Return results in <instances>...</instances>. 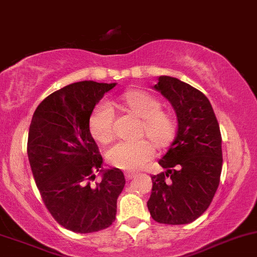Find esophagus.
Here are the masks:
<instances>
[{
  "mask_svg": "<svg viewBox=\"0 0 257 257\" xmlns=\"http://www.w3.org/2000/svg\"><path fill=\"white\" fill-rule=\"evenodd\" d=\"M124 176H125L126 180H131L137 177V173H135V172H125V173H124Z\"/></svg>",
  "mask_w": 257,
  "mask_h": 257,
  "instance_id": "obj_1",
  "label": "esophagus"
}]
</instances>
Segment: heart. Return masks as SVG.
Returning <instances> with one entry per match:
<instances>
[{
  "label": "heart",
  "instance_id": "1",
  "mask_svg": "<svg viewBox=\"0 0 257 257\" xmlns=\"http://www.w3.org/2000/svg\"><path fill=\"white\" fill-rule=\"evenodd\" d=\"M119 102L125 111L142 118L140 132L148 135L157 148L166 149L171 145L178 125L173 114L161 109L159 98L143 90H128L120 95ZM89 129L94 139L101 144H108L114 139V112L109 103L102 101L94 107L89 118ZM151 141L140 139L115 144L107 154V159L120 170H139L156 154V146Z\"/></svg>",
  "mask_w": 257,
  "mask_h": 257
}]
</instances>
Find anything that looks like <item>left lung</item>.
I'll use <instances>...</instances> for the list:
<instances>
[{
  "mask_svg": "<svg viewBox=\"0 0 257 257\" xmlns=\"http://www.w3.org/2000/svg\"><path fill=\"white\" fill-rule=\"evenodd\" d=\"M173 106L178 129L159 163L165 172L151 176L148 208L163 224H188L210 206L222 171V137L208 98L177 78L161 75L154 86Z\"/></svg>",
  "mask_w": 257,
  "mask_h": 257,
  "instance_id": "left-lung-1",
  "label": "left lung"
}]
</instances>
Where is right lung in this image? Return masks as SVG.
Masks as SVG:
<instances>
[{"mask_svg": "<svg viewBox=\"0 0 257 257\" xmlns=\"http://www.w3.org/2000/svg\"><path fill=\"white\" fill-rule=\"evenodd\" d=\"M114 86L92 80L69 84L45 98L30 123L28 157L45 206L75 233L109 227L125 184L120 170H102V156L89 129L95 105ZM98 170L103 179L91 185Z\"/></svg>", "mask_w": 257, "mask_h": 257, "instance_id": "add662e5", "label": "right lung"}]
</instances>
